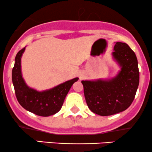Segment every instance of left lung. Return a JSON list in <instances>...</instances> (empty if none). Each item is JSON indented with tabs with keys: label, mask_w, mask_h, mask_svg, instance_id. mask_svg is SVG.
Masks as SVG:
<instances>
[{
	"label": "left lung",
	"mask_w": 152,
	"mask_h": 152,
	"mask_svg": "<svg viewBox=\"0 0 152 152\" xmlns=\"http://www.w3.org/2000/svg\"><path fill=\"white\" fill-rule=\"evenodd\" d=\"M113 58L121 67L114 78L82 81L88 107L100 116H111L125 111L133 102L139 83L136 54L126 43L116 42Z\"/></svg>",
	"instance_id": "8db88e82"
}]
</instances>
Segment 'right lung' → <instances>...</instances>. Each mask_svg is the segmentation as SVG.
I'll list each match as a JSON object with an SVG mask.
<instances>
[{"mask_svg": "<svg viewBox=\"0 0 152 152\" xmlns=\"http://www.w3.org/2000/svg\"><path fill=\"white\" fill-rule=\"evenodd\" d=\"M24 50L25 48L17 53L12 70V81L17 100L22 107L38 116H49L56 114L61 109L71 87L78 78H74L43 91L30 88L26 83L21 74L20 60Z\"/></svg>", "mask_w": 152, "mask_h": 152, "instance_id": "right-lung-1", "label": "right lung"}]
</instances>
